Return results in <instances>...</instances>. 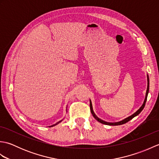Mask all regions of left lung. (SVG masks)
Listing matches in <instances>:
<instances>
[{"label": "left lung", "mask_w": 159, "mask_h": 159, "mask_svg": "<svg viewBox=\"0 0 159 159\" xmlns=\"http://www.w3.org/2000/svg\"><path fill=\"white\" fill-rule=\"evenodd\" d=\"M147 79H148V87H147V91H146V98H145V100H144V102L142 104V106H141L139 109H138L135 113H133L132 116L128 117L127 118H126V119H124L123 120H121L120 121H117V122H107V121H105L104 120H102L101 119H100V118L98 117L96 114L94 113L93 111V107H92V102H91L90 100V110H91V112H92V114L93 115V117L95 118V119L98 121H99V122H100L101 124H106V125H109V126H117V125H121V124H124L125 123L128 122V121H130V120L133 119V117H134L135 116H138L141 111H142V110L143 109V108L145 107V104H146V100H147V97H148V92H149V77H148V75H147Z\"/></svg>", "instance_id": "8db88e82"}]
</instances>
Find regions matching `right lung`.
Listing matches in <instances>:
<instances>
[{"mask_svg": "<svg viewBox=\"0 0 159 159\" xmlns=\"http://www.w3.org/2000/svg\"><path fill=\"white\" fill-rule=\"evenodd\" d=\"M62 120H61V121H58V122H57L55 124H54V125H52V126H50V127H52V126H55V125H57V124H58L59 123H60L61 122V121Z\"/></svg>", "mask_w": 159, "mask_h": 159, "instance_id": "add662e5", "label": "right lung"}]
</instances>
